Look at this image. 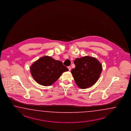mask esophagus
<instances>
[{"label":"esophagus","instance_id":"34e87169","mask_svg":"<svg viewBox=\"0 0 131 131\" xmlns=\"http://www.w3.org/2000/svg\"><path fill=\"white\" fill-rule=\"evenodd\" d=\"M68 69H69V71H70V70H71V67H70V66H68Z\"/></svg>","mask_w":131,"mask_h":131}]
</instances>
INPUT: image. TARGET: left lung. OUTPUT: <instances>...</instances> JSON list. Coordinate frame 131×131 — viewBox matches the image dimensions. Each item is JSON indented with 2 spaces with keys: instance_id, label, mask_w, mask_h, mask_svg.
<instances>
[{
  "instance_id": "8db88e82",
  "label": "left lung",
  "mask_w": 131,
  "mask_h": 131,
  "mask_svg": "<svg viewBox=\"0 0 131 131\" xmlns=\"http://www.w3.org/2000/svg\"><path fill=\"white\" fill-rule=\"evenodd\" d=\"M75 68L71 70L78 86L85 89L98 80L102 70V64L95 58L86 56L74 61Z\"/></svg>"
}]
</instances>
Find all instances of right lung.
Segmentation results:
<instances>
[{"mask_svg":"<svg viewBox=\"0 0 131 131\" xmlns=\"http://www.w3.org/2000/svg\"><path fill=\"white\" fill-rule=\"evenodd\" d=\"M31 73L35 81L44 86H51L69 69L61 61L46 56L40 58L30 68Z\"/></svg>","mask_w":131,"mask_h":131,"instance_id":"1","label":"right lung"}]
</instances>
